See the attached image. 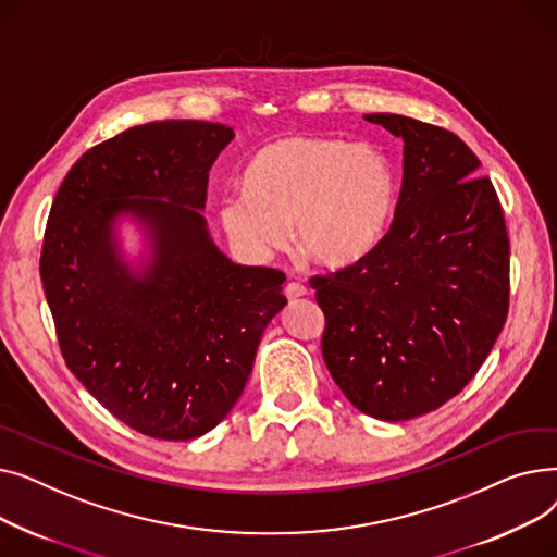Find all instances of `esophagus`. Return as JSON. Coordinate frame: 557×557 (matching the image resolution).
<instances>
[{
    "instance_id": "34e87169",
    "label": "esophagus",
    "mask_w": 557,
    "mask_h": 557,
    "mask_svg": "<svg viewBox=\"0 0 557 557\" xmlns=\"http://www.w3.org/2000/svg\"><path fill=\"white\" fill-rule=\"evenodd\" d=\"M284 294H286V298L294 302V300H300V298H305L309 290H307V286L305 284H300V282H290V284H286V288H284Z\"/></svg>"
}]
</instances>
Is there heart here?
<instances>
[{
    "label": "heart",
    "instance_id": "heart-1",
    "mask_svg": "<svg viewBox=\"0 0 557 557\" xmlns=\"http://www.w3.org/2000/svg\"><path fill=\"white\" fill-rule=\"evenodd\" d=\"M246 189L219 198L227 237L252 257H269L286 242L325 269H343L368 255L393 223L399 175L376 146L336 137L294 135L252 158Z\"/></svg>",
    "mask_w": 557,
    "mask_h": 557
}]
</instances>
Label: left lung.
<instances>
[{"label":"left lung","mask_w":557,"mask_h":557,"mask_svg":"<svg viewBox=\"0 0 557 557\" xmlns=\"http://www.w3.org/2000/svg\"><path fill=\"white\" fill-rule=\"evenodd\" d=\"M404 139L388 232L349 267L313 275L323 359L361 413L399 422L458 395L502 334L510 242L492 181L458 135L404 114H366Z\"/></svg>","instance_id":"left-lung-1"}]
</instances>
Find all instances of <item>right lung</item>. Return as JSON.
Here are the masks:
<instances>
[{"label":"right lung","instance_id":"obj_1","mask_svg":"<svg viewBox=\"0 0 557 557\" xmlns=\"http://www.w3.org/2000/svg\"><path fill=\"white\" fill-rule=\"evenodd\" d=\"M234 131L151 122L85 151L58 189L40 277L58 345L78 382L131 429L194 441L237 404L284 273L230 261L200 210ZM133 215L154 257L123 261L113 223Z\"/></svg>","mask_w":557,"mask_h":557}]
</instances>
